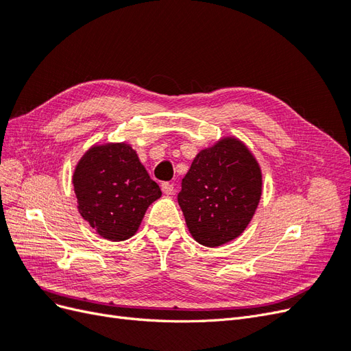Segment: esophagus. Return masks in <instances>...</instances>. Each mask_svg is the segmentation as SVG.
I'll list each match as a JSON object with an SVG mask.
<instances>
[{
    "label": "esophagus",
    "instance_id": "esophagus-1",
    "mask_svg": "<svg viewBox=\"0 0 351 351\" xmlns=\"http://www.w3.org/2000/svg\"><path fill=\"white\" fill-rule=\"evenodd\" d=\"M161 189H162V192L165 193V195H173L174 193V186L171 184V183H162L161 184Z\"/></svg>",
    "mask_w": 351,
    "mask_h": 351
}]
</instances>
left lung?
I'll list each match as a JSON object with an SVG mask.
<instances>
[{
	"mask_svg": "<svg viewBox=\"0 0 351 351\" xmlns=\"http://www.w3.org/2000/svg\"><path fill=\"white\" fill-rule=\"evenodd\" d=\"M262 196L256 158L237 137L202 149L182 182L178 205L193 239L218 247L246 230Z\"/></svg>",
	"mask_w": 351,
	"mask_h": 351,
	"instance_id": "left-lung-1",
	"label": "left lung"
}]
</instances>
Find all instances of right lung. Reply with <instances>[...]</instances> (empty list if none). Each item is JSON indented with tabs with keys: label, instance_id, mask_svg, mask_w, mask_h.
Returning a JSON list of instances; mask_svg holds the SVG:
<instances>
[{
	"label": "right lung",
	"instance_id": "1",
	"mask_svg": "<svg viewBox=\"0 0 351 351\" xmlns=\"http://www.w3.org/2000/svg\"><path fill=\"white\" fill-rule=\"evenodd\" d=\"M79 214L102 239L123 241L139 230L146 209L161 197L129 143L93 145L73 174Z\"/></svg>",
	"mask_w": 351,
	"mask_h": 351
}]
</instances>
